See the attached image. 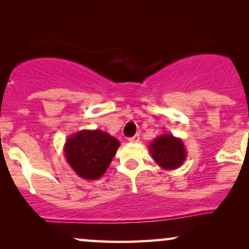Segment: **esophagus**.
Masks as SVG:
<instances>
[{"instance_id": "obj_1", "label": "esophagus", "mask_w": 249, "mask_h": 249, "mask_svg": "<svg viewBox=\"0 0 249 249\" xmlns=\"http://www.w3.org/2000/svg\"><path fill=\"white\" fill-rule=\"evenodd\" d=\"M139 138H141V137H139V134H136V136L128 138V142H139Z\"/></svg>"}]
</instances>
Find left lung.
Returning <instances> with one entry per match:
<instances>
[{
	"label": "left lung",
	"mask_w": 249,
	"mask_h": 249,
	"mask_svg": "<svg viewBox=\"0 0 249 249\" xmlns=\"http://www.w3.org/2000/svg\"><path fill=\"white\" fill-rule=\"evenodd\" d=\"M154 161L164 170H176L186 160L187 152L184 142L173 134H161L148 146Z\"/></svg>",
	"instance_id": "obj_1"
}]
</instances>
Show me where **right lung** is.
Segmentation results:
<instances>
[{
    "instance_id": "obj_1",
    "label": "right lung",
    "mask_w": 249,
    "mask_h": 249,
    "mask_svg": "<svg viewBox=\"0 0 249 249\" xmlns=\"http://www.w3.org/2000/svg\"><path fill=\"white\" fill-rule=\"evenodd\" d=\"M121 146L115 137L101 130H82L64 144V157L76 174L85 180L99 179Z\"/></svg>"
}]
</instances>
